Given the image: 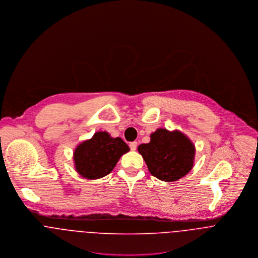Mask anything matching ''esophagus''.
I'll list each match as a JSON object with an SVG mask.
<instances>
[{
    "label": "esophagus",
    "mask_w": 258,
    "mask_h": 258,
    "mask_svg": "<svg viewBox=\"0 0 258 258\" xmlns=\"http://www.w3.org/2000/svg\"><path fill=\"white\" fill-rule=\"evenodd\" d=\"M130 147L132 150H136L137 147H138V143L137 142H133V143H130Z\"/></svg>",
    "instance_id": "34e87169"
}]
</instances>
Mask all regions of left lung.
Instances as JSON below:
<instances>
[{
	"mask_svg": "<svg viewBox=\"0 0 258 258\" xmlns=\"http://www.w3.org/2000/svg\"><path fill=\"white\" fill-rule=\"evenodd\" d=\"M152 176L165 182L184 177L193 168L195 146L181 132L158 128L150 142L138 147Z\"/></svg>",
	"mask_w": 258,
	"mask_h": 258,
	"instance_id": "1",
	"label": "left lung"
}]
</instances>
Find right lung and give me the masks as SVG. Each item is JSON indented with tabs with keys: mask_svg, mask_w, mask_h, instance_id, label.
<instances>
[{
	"mask_svg": "<svg viewBox=\"0 0 258 258\" xmlns=\"http://www.w3.org/2000/svg\"><path fill=\"white\" fill-rule=\"evenodd\" d=\"M128 150L120 138L114 139L107 132H98L75 148V169L87 179L102 178L112 172L120 156Z\"/></svg>",
	"mask_w": 258,
	"mask_h": 258,
	"instance_id": "1",
	"label": "right lung"
}]
</instances>
